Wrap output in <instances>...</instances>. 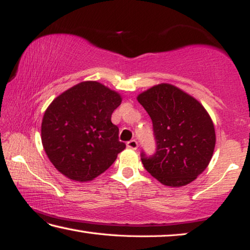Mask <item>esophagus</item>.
<instances>
[{
    "instance_id": "34e87169",
    "label": "esophagus",
    "mask_w": 250,
    "mask_h": 250,
    "mask_svg": "<svg viewBox=\"0 0 250 250\" xmlns=\"http://www.w3.org/2000/svg\"><path fill=\"white\" fill-rule=\"evenodd\" d=\"M126 145H127L128 148H132V149H136L138 147V144L135 140H130L129 142H127V144Z\"/></svg>"
}]
</instances>
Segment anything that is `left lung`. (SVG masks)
<instances>
[{"label":"left lung","mask_w":250,"mask_h":250,"mask_svg":"<svg viewBox=\"0 0 250 250\" xmlns=\"http://www.w3.org/2000/svg\"><path fill=\"white\" fill-rule=\"evenodd\" d=\"M151 117L156 152H142L145 170L167 187L191 183L208 167L216 146L210 115L194 97L170 83H160L137 96Z\"/></svg>","instance_id":"obj_1"}]
</instances>
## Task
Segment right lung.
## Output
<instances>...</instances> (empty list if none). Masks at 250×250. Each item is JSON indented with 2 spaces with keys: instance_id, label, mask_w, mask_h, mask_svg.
<instances>
[{
  "instance_id": "add662e5",
  "label": "right lung",
  "mask_w": 250,
  "mask_h": 250,
  "mask_svg": "<svg viewBox=\"0 0 250 250\" xmlns=\"http://www.w3.org/2000/svg\"><path fill=\"white\" fill-rule=\"evenodd\" d=\"M121 95L98 82H83L53 99L44 112L41 141L60 173L87 182L105 172L126 147L112 114Z\"/></svg>"
}]
</instances>
